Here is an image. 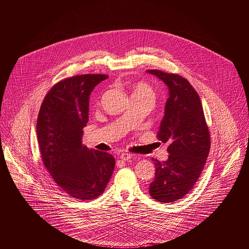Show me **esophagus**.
<instances>
[{"label":"esophagus","mask_w":249,"mask_h":249,"mask_svg":"<svg viewBox=\"0 0 249 249\" xmlns=\"http://www.w3.org/2000/svg\"><path fill=\"white\" fill-rule=\"evenodd\" d=\"M132 156H133V155H132L131 153L122 152V153L120 154V159H121V160H124V161H127V160H129Z\"/></svg>","instance_id":"obj_1"}]
</instances>
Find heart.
<instances>
[{"instance_id":"obj_1","label":"heart","mask_w":249,"mask_h":249,"mask_svg":"<svg viewBox=\"0 0 249 249\" xmlns=\"http://www.w3.org/2000/svg\"><path fill=\"white\" fill-rule=\"evenodd\" d=\"M133 95H143V96H147L153 99L154 93L152 88L145 84V83H138V84L135 86L134 88V92Z\"/></svg>"}]
</instances>
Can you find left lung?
I'll return each instance as SVG.
<instances>
[{
    "label": "left lung",
    "mask_w": 249,
    "mask_h": 249,
    "mask_svg": "<svg viewBox=\"0 0 249 249\" xmlns=\"http://www.w3.org/2000/svg\"><path fill=\"white\" fill-rule=\"evenodd\" d=\"M168 87L158 140L168 142L166 161L152 158L155 177L149 185L150 196L163 203L181 199L197 182L210 150V134L198 94L178 74L146 70Z\"/></svg>",
    "instance_id": "obj_1"
}]
</instances>
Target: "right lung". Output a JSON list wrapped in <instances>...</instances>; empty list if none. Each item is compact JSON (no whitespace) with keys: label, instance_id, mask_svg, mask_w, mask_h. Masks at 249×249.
<instances>
[{"label":"right lung","instance_id":"obj_1","mask_svg":"<svg viewBox=\"0 0 249 249\" xmlns=\"http://www.w3.org/2000/svg\"><path fill=\"white\" fill-rule=\"evenodd\" d=\"M108 78L83 74L59 81L46 95L37 119V139L46 169L55 184L77 199L90 200L106 190L114 157L82 143L94 88Z\"/></svg>","mask_w":249,"mask_h":249}]
</instances>
